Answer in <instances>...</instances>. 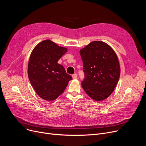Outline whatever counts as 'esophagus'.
<instances>
[{"label": "esophagus", "instance_id": "34e87169", "mask_svg": "<svg viewBox=\"0 0 146 146\" xmlns=\"http://www.w3.org/2000/svg\"><path fill=\"white\" fill-rule=\"evenodd\" d=\"M72 78L73 79H76L77 78V74H73L72 75Z\"/></svg>", "mask_w": 146, "mask_h": 146}]
</instances>
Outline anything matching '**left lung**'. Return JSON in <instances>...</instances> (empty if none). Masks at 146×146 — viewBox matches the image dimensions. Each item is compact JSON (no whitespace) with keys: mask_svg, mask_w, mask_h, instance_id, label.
Segmentation results:
<instances>
[{"mask_svg":"<svg viewBox=\"0 0 146 146\" xmlns=\"http://www.w3.org/2000/svg\"><path fill=\"white\" fill-rule=\"evenodd\" d=\"M80 52L85 73L82 82L84 90L96 101L106 99L113 92L120 77L116 52L108 44L100 41L90 42Z\"/></svg>","mask_w":146,"mask_h":146,"instance_id":"obj_1","label":"left lung"}]
</instances>
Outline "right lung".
Segmentation results:
<instances>
[{"instance_id":"1","label":"right lung","mask_w":146,"mask_h":146,"mask_svg":"<svg viewBox=\"0 0 146 146\" xmlns=\"http://www.w3.org/2000/svg\"><path fill=\"white\" fill-rule=\"evenodd\" d=\"M67 48L50 40L39 42L32 51L28 64V76L37 94L46 100H54L62 94L72 76L57 63Z\"/></svg>"}]
</instances>
